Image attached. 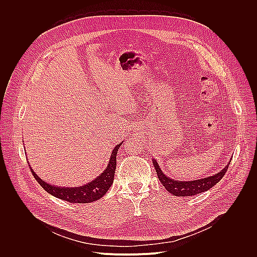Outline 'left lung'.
<instances>
[{
  "instance_id": "left-lung-1",
  "label": "left lung",
  "mask_w": 257,
  "mask_h": 257,
  "mask_svg": "<svg viewBox=\"0 0 257 257\" xmlns=\"http://www.w3.org/2000/svg\"><path fill=\"white\" fill-rule=\"evenodd\" d=\"M153 165L157 172V176L160 182L163 184L166 190L171 194H173L174 196H192V195H196L201 192L209 190L211 187H213L216 183H218L222 179V177L225 175L229 167V165H227L224 167V169H222L220 172L216 173L215 175L202 178L199 180L176 181L163 174L156 160H153Z\"/></svg>"
}]
</instances>
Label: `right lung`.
Wrapping results in <instances>:
<instances>
[{
  "label": "right lung",
  "instance_id": "1",
  "mask_svg": "<svg viewBox=\"0 0 257 257\" xmlns=\"http://www.w3.org/2000/svg\"><path fill=\"white\" fill-rule=\"evenodd\" d=\"M122 143L118 144L112 154L109 161V164L107 168L104 170V172L98 176L95 180L92 182L75 188H65V187H57L54 185H50L40 179L36 175V173L31 168V171L35 177V179L38 181V183L46 190L49 194L60 198L62 200H66L70 203H90L95 200L100 199L105 193L108 191V189L111 187L113 180H114V174L116 169V155L119 147Z\"/></svg>",
  "mask_w": 257,
  "mask_h": 257
}]
</instances>
